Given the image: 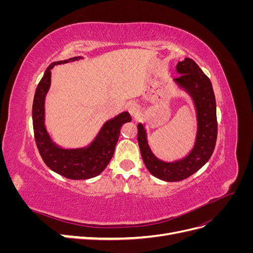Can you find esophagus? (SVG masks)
Returning a JSON list of instances; mask_svg holds the SVG:
<instances>
[{
	"label": "esophagus",
	"mask_w": 253,
	"mask_h": 253,
	"mask_svg": "<svg viewBox=\"0 0 253 253\" xmlns=\"http://www.w3.org/2000/svg\"><path fill=\"white\" fill-rule=\"evenodd\" d=\"M127 110H128L129 115H131V116H132L133 118L139 117V116H140V114H141V109H140V106H139L138 104H137V103H132V104H129Z\"/></svg>",
	"instance_id": "obj_1"
}]
</instances>
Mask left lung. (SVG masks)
Segmentation results:
<instances>
[{"label":"left lung","mask_w":253,"mask_h":253,"mask_svg":"<svg viewBox=\"0 0 253 253\" xmlns=\"http://www.w3.org/2000/svg\"><path fill=\"white\" fill-rule=\"evenodd\" d=\"M176 73L180 76L173 82L190 96L195 108L197 131L193 148L185 157L164 162L152 152L145 126H137V139L143 163L152 175L165 181H180L200 170L210 159L217 137L216 102L210 79L190 58L177 63Z\"/></svg>","instance_id":"1"}]
</instances>
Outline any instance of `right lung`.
Instances as JSON below:
<instances>
[{
  "mask_svg": "<svg viewBox=\"0 0 253 253\" xmlns=\"http://www.w3.org/2000/svg\"><path fill=\"white\" fill-rule=\"evenodd\" d=\"M83 57L51 63L38 84L33 104V125L35 139L40 155L49 169L70 179H89L100 174L114 155L122 125L131 121L127 112L104 122L95 139L87 147L64 149L51 139L45 126V97L50 87L51 70L55 65L78 61Z\"/></svg>",
  "mask_w": 253,
  "mask_h": 253,
  "instance_id": "add662e5",
  "label": "right lung"
}]
</instances>
